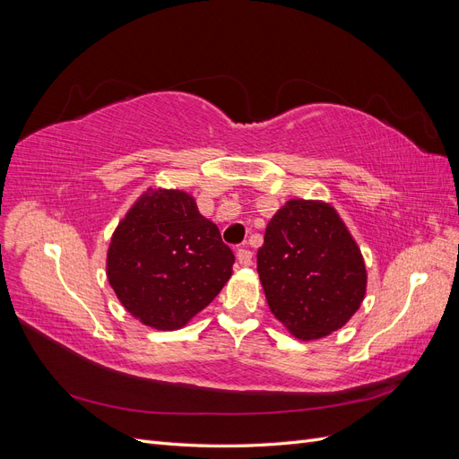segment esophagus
<instances>
[{
    "label": "esophagus",
    "mask_w": 459,
    "mask_h": 459,
    "mask_svg": "<svg viewBox=\"0 0 459 459\" xmlns=\"http://www.w3.org/2000/svg\"><path fill=\"white\" fill-rule=\"evenodd\" d=\"M238 262L241 264V266L243 268H247V266H251V264H253V253L251 251H248V248H239V251H238Z\"/></svg>",
    "instance_id": "34e87169"
}]
</instances>
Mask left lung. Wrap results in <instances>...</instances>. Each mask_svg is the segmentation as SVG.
Instances as JSON below:
<instances>
[{"instance_id":"8db88e82","label":"left lung","mask_w":459,"mask_h":459,"mask_svg":"<svg viewBox=\"0 0 459 459\" xmlns=\"http://www.w3.org/2000/svg\"><path fill=\"white\" fill-rule=\"evenodd\" d=\"M256 270L272 314L300 341L341 329L366 297L362 251L324 201L290 199L272 216Z\"/></svg>"}]
</instances>
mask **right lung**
Wrapping results in <instances>:
<instances>
[{"label": "right lung", "instance_id": "add662e5", "mask_svg": "<svg viewBox=\"0 0 459 459\" xmlns=\"http://www.w3.org/2000/svg\"><path fill=\"white\" fill-rule=\"evenodd\" d=\"M235 256L182 189L149 187L110 238L107 280L135 319L159 331L189 324L231 277Z\"/></svg>", "mask_w": 459, "mask_h": 459}]
</instances>
